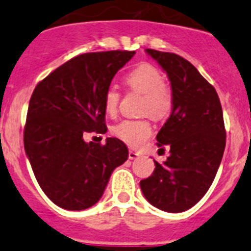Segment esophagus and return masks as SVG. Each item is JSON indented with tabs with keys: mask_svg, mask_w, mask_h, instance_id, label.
Wrapping results in <instances>:
<instances>
[{
	"mask_svg": "<svg viewBox=\"0 0 251 251\" xmlns=\"http://www.w3.org/2000/svg\"><path fill=\"white\" fill-rule=\"evenodd\" d=\"M138 155H140V154H138L137 152H135V151H132V150L128 151V158H130V159H136Z\"/></svg>",
	"mask_w": 251,
	"mask_h": 251,
	"instance_id": "34e87169",
	"label": "esophagus"
}]
</instances>
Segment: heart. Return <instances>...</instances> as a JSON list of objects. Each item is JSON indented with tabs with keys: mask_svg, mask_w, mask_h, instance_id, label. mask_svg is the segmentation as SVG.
I'll list each match as a JSON object with an SVG mask.
<instances>
[{
	"mask_svg": "<svg viewBox=\"0 0 251 251\" xmlns=\"http://www.w3.org/2000/svg\"><path fill=\"white\" fill-rule=\"evenodd\" d=\"M125 84L132 92L142 94L141 113L147 114L154 120H164L174 106V94L164 82L162 72L153 65L142 62L133 67L125 76ZM120 93L115 87H109L104 96V109L109 115L118 111ZM153 132L148 119H126L113 127L116 138L130 147L138 148L151 137Z\"/></svg>",
	"mask_w": 251,
	"mask_h": 251,
	"instance_id": "heart-1",
	"label": "heart"
}]
</instances>
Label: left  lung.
Segmentation results:
<instances>
[{
    "mask_svg": "<svg viewBox=\"0 0 251 251\" xmlns=\"http://www.w3.org/2000/svg\"><path fill=\"white\" fill-rule=\"evenodd\" d=\"M146 51L167 72L174 106L157 135V146L169 148V157L162 164L154 160L152 175L140 186L154 207L182 212L203 198L217 174L226 147L222 106L215 87L189 61L173 52Z\"/></svg>",
    "mask_w": 251,
    "mask_h": 251,
    "instance_id": "obj_1",
    "label": "left lung"
}]
</instances>
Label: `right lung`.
<instances>
[{"label":"right lung","instance_id":"add662e5","mask_svg":"<svg viewBox=\"0 0 251 251\" xmlns=\"http://www.w3.org/2000/svg\"><path fill=\"white\" fill-rule=\"evenodd\" d=\"M135 51L87 52L71 58L36 84L24 126V150L45 195L58 207L89 208L111 173L127 159L123 141L84 142L86 132H106L104 96Z\"/></svg>","mask_w":251,"mask_h":251}]
</instances>
